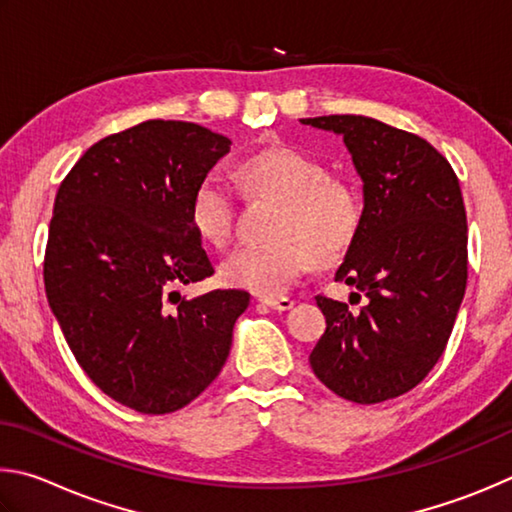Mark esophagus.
Returning a JSON list of instances; mask_svg holds the SVG:
<instances>
[{"label":"esophagus","mask_w":512,"mask_h":512,"mask_svg":"<svg viewBox=\"0 0 512 512\" xmlns=\"http://www.w3.org/2000/svg\"><path fill=\"white\" fill-rule=\"evenodd\" d=\"M267 308H272V310H279V312H283V310H290L292 306H294V301L290 299V297H263L261 299Z\"/></svg>","instance_id":"esophagus-1"}]
</instances>
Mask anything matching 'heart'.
I'll use <instances>...</instances> for the list:
<instances>
[{"mask_svg": "<svg viewBox=\"0 0 512 512\" xmlns=\"http://www.w3.org/2000/svg\"><path fill=\"white\" fill-rule=\"evenodd\" d=\"M238 173L249 191L281 197L274 242L240 245L220 265L231 288L274 297L315 263L346 254L362 224V202L351 186L330 179L317 159L292 148H270L242 161ZM191 222L213 247H227L236 229V195L222 175H206L191 197Z\"/></svg>", "mask_w": 512, "mask_h": 512, "instance_id": "heart-1", "label": "heart"}]
</instances>
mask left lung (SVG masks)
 Instances as JSON below:
<instances>
[{
	"label": "left lung",
	"instance_id": "8db88e82",
	"mask_svg": "<svg viewBox=\"0 0 512 512\" xmlns=\"http://www.w3.org/2000/svg\"><path fill=\"white\" fill-rule=\"evenodd\" d=\"M301 123L344 137L364 182L360 231L335 281L355 285L366 306L348 310L319 294L326 333L310 366L351 402L398 398L441 360L465 294L468 220L459 177L432 143L369 116Z\"/></svg>",
	"mask_w": 512,
	"mask_h": 512
}]
</instances>
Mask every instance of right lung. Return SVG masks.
<instances>
[{
	"label": "right lung",
	"mask_w": 512,
	"mask_h": 512,
	"mask_svg": "<svg viewBox=\"0 0 512 512\" xmlns=\"http://www.w3.org/2000/svg\"><path fill=\"white\" fill-rule=\"evenodd\" d=\"M231 148L186 121H143L94 143L56 193L44 290L80 369L141 414L186 407L229 357L245 290L186 299L213 274L191 222L195 186Z\"/></svg>",
	"instance_id": "obj_1"
}]
</instances>
